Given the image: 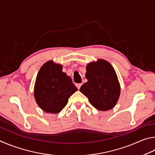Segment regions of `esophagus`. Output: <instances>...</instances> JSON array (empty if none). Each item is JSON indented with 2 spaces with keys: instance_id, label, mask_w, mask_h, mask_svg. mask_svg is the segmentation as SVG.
Returning <instances> with one entry per match:
<instances>
[{
  "instance_id": "obj_1",
  "label": "esophagus",
  "mask_w": 155,
  "mask_h": 155,
  "mask_svg": "<svg viewBox=\"0 0 155 155\" xmlns=\"http://www.w3.org/2000/svg\"><path fill=\"white\" fill-rule=\"evenodd\" d=\"M75 86H76V87H77L78 89H80V87H81V86H82V84H76Z\"/></svg>"
}]
</instances>
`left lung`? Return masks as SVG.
Returning a JSON list of instances; mask_svg holds the SVG:
<instances>
[{
	"label": "left lung",
	"mask_w": 155,
	"mask_h": 155,
	"mask_svg": "<svg viewBox=\"0 0 155 155\" xmlns=\"http://www.w3.org/2000/svg\"><path fill=\"white\" fill-rule=\"evenodd\" d=\"M86 69L88 81L81 86V93L98 110L112 109L120 97V85L112 64L105 60L97 59L89 62Z\"/></svg>",
	"instance_id": "8db88e82"
}]
</instances>
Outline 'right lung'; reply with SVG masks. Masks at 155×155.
Returning a JSON list of instances; mask_svg holds the SVG:
<instances>
[{
    "label": "right lung",
    "instance_id": "obj_1",
    "mask_svg": "<svg viewBox=\"0 0 155 155\" xmlns=\"http://www.w3.org/2000/svg\"><path fill=\"white\" fill-rule=\"evenodd\" d=\"M78 91L72 80L62 72V65L53 61L45 62L38 72L34 86L35 101L47 113L57 114Z\"/></svg>",
    "mask_w": 155,
    "mask_h": 155
}]
</instances>
